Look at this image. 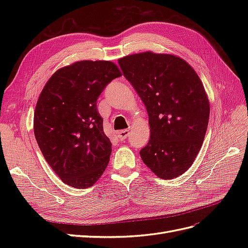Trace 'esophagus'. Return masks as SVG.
<instances>
[{
    "mask_svg": "<svg viewBox=\"0 0 248 248\" xmlns=\"http://www.w3.org/2000/svg\"><path fill=\"white\" fill-rule=\"evenodd\" d=\"M128 137H129V130L124 129V130H121V131L118 132V139H119V140H126Z\"/></svg>",
    "mask_w": 248,
    "mask_h": 248,
    "instance_id": "34e87169",
    "label": "esophagus"
}]
</instances>
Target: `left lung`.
Returning <instances> with one entry per match:
<instances>
[{
    "label": "left lung",
    "mask_w": 248,
    "mask_h": 248,
    "mask_svg": "<svg viewBox=\"0 0 248 248\" xmlns=\"http://www.w3.org/2000/svg\"><path fill=\"white\" fill-rule=\"evenodd\" d=\"M118 62L148 111L151 136L140 151L141 160L159 178L181 176L199 154L208 127L210 106L199 76L172 55L146 51Z\"/></svg>",
    "instance_id": "8db88e82"
}]
</instances>
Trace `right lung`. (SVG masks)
Here are the masks:
<instances>
[{
	"label": "right lung",
	"mask_w": 248,
	"mask_h": 248,
	"mask_svg": "<svg viewBox=\"0 0 248 248\" xmlns=\"http://www.w3.org/2000/svg\"><path fill=\"white\" fill-rule=\"evenodd\" d=\"M121 77L108 61H79L59 69L44 86L34 112V133L49 167L76 188L91 187L106 170L111 142L97 99Z\"/></svg>",
	"instance_id": "obj_1"
}]
</instances>
